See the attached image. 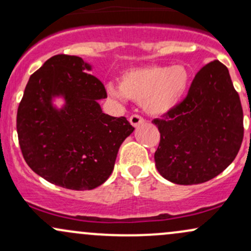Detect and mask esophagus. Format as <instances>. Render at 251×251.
I'll use <instances>...</instances> for the list:
<instances>
[{
    "label": "esophagus",
    "instance_id": "34e87169",
    "mask_svg": "<svg viewBox=\"0 0 251 251\" xmlns=\"http://www.w3.org/2000/svg\"><path fill=\"white\" fill-rule=\"evenodd\" d=\"M129 124H131L133 127H138L139 125L144 124V119L140 116H137V114H133V116L129 117Z\"/></svg>",
    "mask_w": 251,
    "mask_h": 251
}]
</instances>
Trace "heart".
<instances>
[{"instance_id": "heart-1", "label": "heart", "mask_w": 251, "mask_h": 251, "mask_svg": "<svg viewBox=\"0 0 251 251\" xmlns=\"http://www.w3.org/2000/svg\"><path fill=\"white\" fill-rule=\"evenodd\" d=\"M190 83L191 72L186 66H148L124 72L119 77V89L108 85L107 91L113 97L142 103L150 116L162 117L183 102Z\"/></svg>"}]
</instances>
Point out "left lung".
I'll return each instance as SVG.
<instances>
[{
  "instance_id": "obj_1",
  "label": "left lung",
  "mask_w": 251,
  "mask_h": 251,
  "mask_svg": "<svg viewBox=\"0 0 251 251\" xmlns=\"http://www.w3.org/2000/svg\"><path fill=\"white\" fill-rule=\"evenodd\" d=\"M152 123L160 132L155 168L165 179L192 185L223 172L243 140V111L227 68L218 60L204 66L185 100Z\"/></svg>"
}]
</instances>
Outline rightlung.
Listing matches in <instances>:
<instances>
[{
    "mask_svg": "<svg viewBox=\"0 0 251 251\" xmlns=\"http://www.w3.org/2000/svg\"><path fill=\"white\" fill-rule=\"evenodd\" d=\"M92 68L79 56L50 57L30 75L17 109L25 163L50 183L71 190L105 183L120 145L134 131L126 118L102 113L99 100L107 94L89 74Z\"/></svg>",
    "mask_w": 251,
    "mask_h": 251,
    "instance_id": "right-lung-1",
    "label": "right lung"
}]
</instances>
